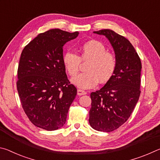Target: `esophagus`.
I'll return each mask as SVG.
<instances>
[{
	"label": "esophagus",
	"mask_w": 160,
	"mask_h": 160,
	"mask_svg": "<svg viewBox=\"0 0 160 160\" xmlns=\"http://www.w3.org/2000/svg\"><path fill=\"white\" fill-rule=\"evenodd\" d=\"M87 92L85 91L84 90H78V95L79 96H81V95H85V94H86Z\"/></svg>",
	"instance_id": "1"
}]
</instances>
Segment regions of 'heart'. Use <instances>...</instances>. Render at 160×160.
I'll list each match as a JSON object with an SVG mask.
<instances>
[{
    "label": "heart",
    "instance_id": "1",
    "mask_svg": "<svg viewBox=\"0 0 160 160\" xmlns=\"http://www.w3.org/2000/svg\"><path fill=\"white\" fill-rule=\"evenodd\" d=\"M80 55L67 51L63 56V63L68 74L75 77L78 73L81 61L90 60L86 70L71 80L72 83L80 89H90L95 87L99 80L105 83L114 74L116 59L102 42L90 40L80 47Z\"/></svg>",
    "mask_w": 160,
    "mask_h": 160
}]
</instances>
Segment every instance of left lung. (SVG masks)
<instances>
[{
    "instance_id": "1",
    "label": "left lung",
    "mask_w": 160,
    "mask_h": 160,
    "mask_svg": "<svg viewBox=\"0 0 160 160\" xmlns=\"http://www.w3.org/2000/svg\"><path fill=\"white\" fill-rule=\"evenodd\" d=\"M94 33L104 35L111 43L116 68L102 88L91 93L89 123L96 131L111 132L128 120L138 101L142 65L136 51L126 38L108 29Z\"/></svg>"
}]
</instances>
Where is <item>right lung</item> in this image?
I'll return each mask as SVG.
<instances>
[{"instance_id":"obj_1","label":"right lung","mask_w":160,"mask_h":160,"mask_svg":"<svg viewBox=\"0 0 160 160\" xmlns=\"http://www.w3.org/2000/svg\"><path fill=\"white\" fill-rule=\"evenodd\" d=\"M78 34L50 29L38 34L21 53L18 92L29 121L39 128L55 131L66 123L77 89L67 78L63 47Z\"/></svg>"}]
</instances>
